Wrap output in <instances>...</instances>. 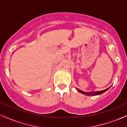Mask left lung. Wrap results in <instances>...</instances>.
Here are the masks:
<instances>
[{
  "label": "left lung",
  "mask_w": 127,
  "mask_h": 127,
  "mask_svg": "<svg viewBox=\"0 0 127 127\" xmlns=\"http://www.w3.org/2000/svg\"><path fill=\"white\" fill-rule=\"evenodd\" d=\"M110 87L108 88L107 89H105V90H102V91H96V92H84V91H81L80 90H79V89L76 88V90L78 92H81V93L83 94L84 95H101V94H103L104 92H106L108 90Z\"/></svg>",
  "instance_id": "left-lung-1"
}]
</instances>
